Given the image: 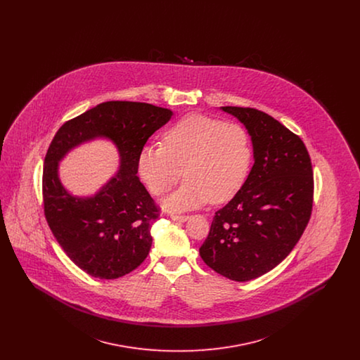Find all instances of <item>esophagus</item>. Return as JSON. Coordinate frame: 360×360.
<instances>
[{"label":"esophagus","mask_w":360,"mask_h":360,"mask_svg":"<svg viewBox=\"0 0 360 360\" xmlns=\"http://www.w3.org/2000/svg\"><path fill=\"white\" fill-rule=\"evenodd\" d=\"M172 219L174 221H179V223H185L188 221V216H181V214H172Z\"/></svg>","instance_id":"esophagus-1"}]
</instances>
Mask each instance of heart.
<instances>
[{"mask_svg": "<svg viewBox=\"0 0 360 360\" xmlns=\"http://www.w3.org/2000/svg\"><path fill=\"white\" fill-rule=\"evenodd\" d=\"M252 160L247 129L233 121L190 115L163 134V146H144L137 155V174L155 195L188 178L163 201L169 210H186L210 200L221 204L243 188Z\"/></svg>", "mask_w": 360, "mask_h": 360, "instance_id": "1", "label": "heart"}]
</instances>
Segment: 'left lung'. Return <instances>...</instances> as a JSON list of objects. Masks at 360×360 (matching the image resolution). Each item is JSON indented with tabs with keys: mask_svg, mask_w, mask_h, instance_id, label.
Masks as SVG:
<instances>
[{
	"mask_svg": "<svg viewBox=\"0 0 360 360\" xmlns=\"http://www.w3.org/2000/svg\"><path fill=\"white\" fill-rule=\"evenodd\" d=\"M245 127L254 166L238 194L217 210L200 255L236 282L266 274L302 236L313 205V170L304 141L254 108L221 106Z\"/></svg>",
	"mask_w": 360,
	"mask_h": 360,
	"instance_id": "1",
	"label": "left lung"
}]
</instances>
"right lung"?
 <instances>
[{
    "label": "right lung",
    "instance_id": "1",
    "mask_svg": "<svg viewBox=\"0 0 360 360\" xmlns=\"http://www.w3.org/2000/svg\"><path fill=\"white\" fill-rule=\"evenodd\" d=\"M172 117L170 109L151 103L108 101L65 122L52 139L43 172L44 214L66 255L87 274L116 279L148 255L159 209L139 181L137 155ZM96 138L115 144L120 170L96 195L74 196L60 182L58 163Z\"/></svg>",
    "mask_w": 360,
    "mask_h": 360
}]
</instances>
